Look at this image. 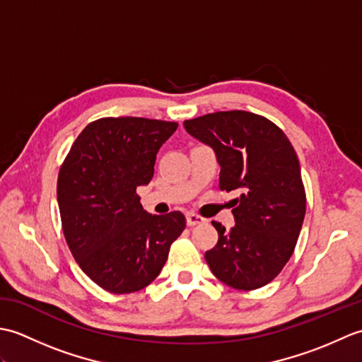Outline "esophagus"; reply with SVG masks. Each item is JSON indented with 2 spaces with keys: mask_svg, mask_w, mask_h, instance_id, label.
Segmentation results:
<instances>
[{
  "mask_svg": "<svg viewBox=\"0 0 362 362\" xmlns=\"http://www.w3.org/2000/svg\"><path fill=\"white\" fill-rule=\"evenodd\" d=\"M204 222H205V219L202 216H199V214H196V213H188L187 214V224L189 227L197 226V224H204Z\"/></svg>",
  "mask_w": 362,
  "mask_h": 362,
  "instance_id": "esophagus-1",
  "label": "esophagus"
}]
</instances>
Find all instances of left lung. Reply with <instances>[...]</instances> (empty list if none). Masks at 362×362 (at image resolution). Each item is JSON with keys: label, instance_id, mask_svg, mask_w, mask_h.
Wrapping results in <instances>:
<instances>
[{"label": "left lung", "instance_id": "left-lung-1", "mask_svg": "<svg viewBox=\"0 0 362 362\" xmlns=\"http://www.w3.org/2000/svg\"><path fill=\"white\" fill-rule=\"evenodd\" d=\"M216 153L219 188L236 191L235 227L213 221L218 244L205 252L213 275L252 291L281 272L302 230L306 194L297 153L283 130L259 115L230 110L183 122Z\"/></svg>", "mask_w": 362, "mask_h": 362}]
</instances>
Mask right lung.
<instances>
[{
  "instance_id": "1",
  "label": "right lung",
  "mask_w": 362,
  "mask_h": 362,
  "mask_svg": "<svg viewBox=\"0 0 362 362\" xmlns=\"http://www.w3.org/2000/svg\"><path fill=\"white\" fill-rule=\"evenodd\" d=\"M177 122L101 118L82 130L57 179L62 228L76 263L98 286L130 294L163 269L187 219L143 209L136 188L153 175L157 152Z\"/></svg>"
}]
</instances>
